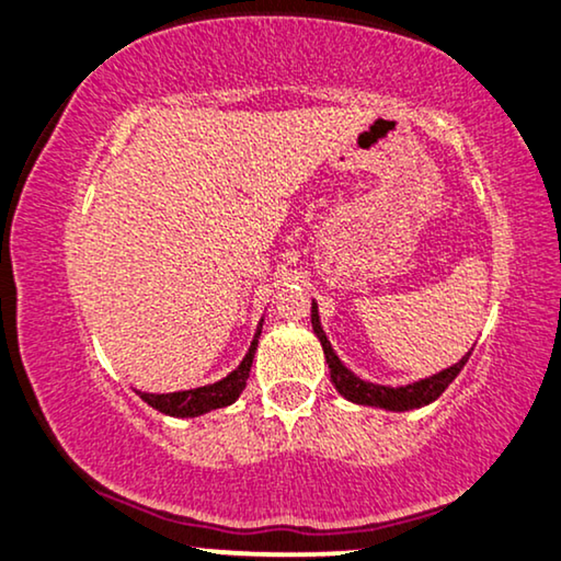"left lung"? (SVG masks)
<instances>
[{"mask_svg": "<svg viewBox=\"0 0 561 561\" xmlns=\"http://www.w3.org/2000/svg\"><path fill=\"white\" fill-rule=\"evenodd\" d=\"M310 321H313L316 336L321 339L325 363H329L331 380H333V386H336V391L342 393L344 399H350L354 403H363V407H380V409H388V411L420 409V407H424V403L435 401L437 396H443L445 388H448L450 382L458 378V373L463 370V365L469 363V357H471V352H469L463 359H460V363L448 367V370L432 375V378H424L420 382H411V386H401V388L375 386V382L359 380L352 370H346V367L342 365V359L333 354L329 339H325V333L321 329V321H318L316 302H313V318H310Z\"/></svg>", "mask_w": 561, "mask_h": 561, "instance_id": "8db88e82", "label": "left lung"}]
</instances>
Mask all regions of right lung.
Here are the masks:
<instances>
[{"mask_svg": "<svg viewBox=\"0 0 561 561\" xmlns=\"http://www.w3.org/2000/svg\"><path fill=\"white\" fill-rule=\"evenodd\" d=\"M259 333H261V325H259L256 336H253L251 350H248V354L243 357V363H240L236 370L228 375V378H222L219 382H211V386L194 388V391L139 393L141 401H147L152 409H158L168 416H198V414H207V411H211V409L230 407V403L236 401L245 388L248 373H251V365H253V352H256V344H259Z\"/></svg>", "mask_w": 561, "mask_h": 561, "instance_id": "right-lung-1", "label": "right lung"}]
</instances>
